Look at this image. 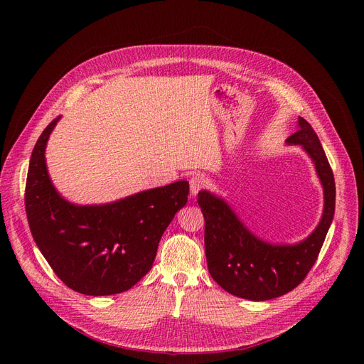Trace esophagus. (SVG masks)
Here are the masks:
<instances>
[{"label": "esophagus", "mask_w": 364, "mask_h": 364, "mask_svg": "<svg viewBox=\"0 0 364 364\" xmlns=\"http://www.w3.org/2000/svg\"><path fill=\"white\" fill-rule=\"evenodd\" d=\"M206 178L200 174H196L193 176L192 178H190V195L192 196H196L199 193V190H202L205 186H206Z\"/></svg>", "instance_id": "34e87169"}]
</instances>
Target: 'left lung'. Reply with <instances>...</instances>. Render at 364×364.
I'll use <instances>...</instances> for the list:
<instances>
[{"label":"left lung","instance_id":"8db88e82","mask_svg":"<svg viewBox=\"0 0 364 364\" xmlns=\"http://www.w3.org/2000/svg\"><path fill=\"white\" fill-rule=\"evenodd\" d=\"M301 146L314 164L323 187V213L314 230L296 243H272L247 228L221 196L200 190L205 218V254L211 277L224 291L250 301H269L291 292L314 265L335 214V180L317 134L304 118L286 139Z\"/></svg>","mask_w":364,"mask_h":364}]
</instances>
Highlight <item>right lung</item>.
<instances>
[{"mask_svg":"<svg viewBox=\"0 0 364 364\" xmlns=\"http://www.w3.org/2000/svg\"><path fill=\"white\" fill-rule=\"evenodd\" d=\"M60 118L48 124L32 150L25 193L32 237L75 292H125L151 269L164 232L187 203L188 183L180 180L109 203H70L55 190L46 164L50 134Z\"/></svg>","mask_w":364,"mask_h":364,"instance_id":"1","label":"right lung"}]
</instances>
